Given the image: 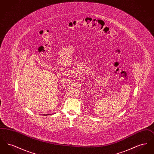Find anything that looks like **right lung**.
Segmentation results:
<instances>
[{"label": "right lung", "mask_w": 154, "mask_h": 154, "mask_svg": "<svg viewBox=\"0 0 154 154\" xmlns=\"http://www.w3.org/2000/svg\"><path fill=\"white\" fill-rule=\"evenodd\" d=\"M44 116H45V115H44ZM45 116H47V114H46V115H45Z\"/></svg>", "instance_id": "obj_1"}]
</instances>
